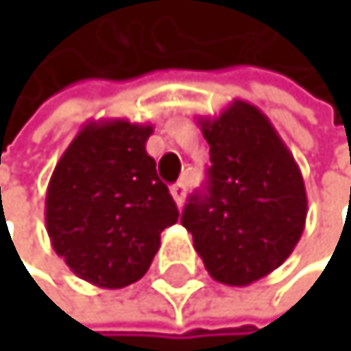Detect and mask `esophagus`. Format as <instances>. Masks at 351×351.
<instances>
[{
	"label": "esophagus",
	"instance_id": "obj_1",
	"mask_svg": "<svg viewBox=\"0 0 351 351\" xmlns=\"http://www.w3.org/2000/svg\"><path fill=\"white\" fill-rule=\"evenodd\" d=\"M171 195H173V199H176V204L178 206H182L184 204V197H186V182H176L173 186H171Z\"/></svg>",
	"mask_w": 351,
	"mask_h": 351
}]
</instances>
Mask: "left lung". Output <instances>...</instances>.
Segmentation results:
<instances>
[{"label": "left lung", "mask_w": 351, "mask_h": 351, "mask_svg": "<svg viewBox=\"0 0 351 351\" xmlns=\"http://www.w3.org/2000/svg\"><path fill=\"white\" fill-rule=\"evenodd\" d=\"M210 147L206 193L191 195L182 226L208 275L248 286L277 270L306 228L308 195L292 152L246 101L197 118Z\"/></svg>", "instance_id": "left-lung-1"}]
</instances>
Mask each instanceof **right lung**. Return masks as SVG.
Masks as SVG:
<instances>
[{
    "mask_svg": "<svg viewBox=\"0 0 351 351\" xmlns=\"http://www.w3.org/2000/svg\"><path fill=\"white\" fill-rule=\"evenodd\" d=\"M152 125L90 121L56 162L45 193L52 248L76 277L125 288L149 270L180 213L147 154Z\"/></svg>",
    "mask_w": 351,
    "mask_h": 351,
    "instance_id": "1",
    "label": "right lung"
}]
</instances>
